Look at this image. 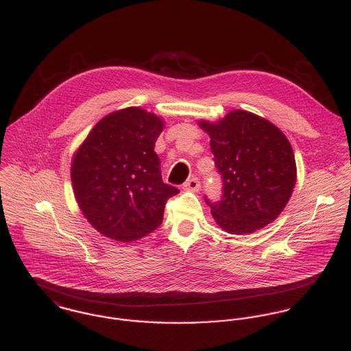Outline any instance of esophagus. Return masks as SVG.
Instances as JSON below:
<instances>
[{"instance_id": "34e87169", "label": "esophagus", "mask_w": 351, "mask_h": 351, "mask_svg": "<svg viewBox=\"0 0 351 351\" xmlns=\"http://www.w3.org/2000/svg\"><path fill=\"white\" fill-rule=\"evenodd\" d=\"M184 189L191 191V192H197L200 189V180L197 177H192L189 178L185 184H184Z\"/></svg>"}]
</instances>
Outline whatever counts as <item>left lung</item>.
Instances as JSON below:
<instances>
[{
  "label": "left lung",
  "mask_w": 351,
  "mask_h": 351,
  "mask_svg": "<svg viewBox=\"0 0 351 351\" xmlns=\"http://www.w3.org/2000/svg\"><path fill=\"white\" fill-rule=\"evenodd\" d=\"M199 125L210 134L223 182L219 202L206 197L215 222L228 233L250 234L275 221L297 180L294 152L283 132L245 110Z\"/></svg>",
  "instance_id": "left-lung-1"
}]
</instances>
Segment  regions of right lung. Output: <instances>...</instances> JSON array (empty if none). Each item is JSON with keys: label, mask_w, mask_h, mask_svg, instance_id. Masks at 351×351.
Wrapping results in <instances>:
<instances>
[{"label": "right lung", "mask_w": 351, "mask_h": 351, "mask_svg": "<svg viewBox=\"0 0 351 351\" xmlns=\"http://www.w3.org/2000/svg\"><path fill=\"white\" fill-rule=\"evenodd\" d=\"M162 130L158 116L128 108L102 118L76 151L75 197L99 233L130 242L162 223L166 202L180 192L162 181L154 151Z\"/></svg>", "instance_id": "right-lung-1"}]
</instances>
